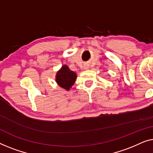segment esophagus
Wrapping results in <instances>:
<instances>
[{
  "mask_svg": "<svg viewBox=\"0 0 153 153\" xmlns=\"http://www.w3.org/2000/svg\"><path fill=\"white\" fill-rule=\"evenodd\" d=\"M87 68H88L87 66H85V69H87Z\"/></svg>",
  "mask_w": 153,
  "mask_h": 153,
  "instance_id": "1",
  "label": "esophagus"
}]
</instances>
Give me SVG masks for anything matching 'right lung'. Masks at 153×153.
<instances>
[{
	"mask_svg": "<svg viewBox=\"0 0 153 153\" xmlns=\"http://www.w3.org/2000/svg\"><path fill=\"white\" fill-rule=\"evenodd\" d=\"M76 78V73L70 70L68 66L65 64L62 66L55 76V81L58 86L66 91H69L74 85Z\"/></svg>",
	"mask_w": 153,
	"mask_h": 153,
	"instance_id": "right-lung-1",
	"label": "right lung"
}]
</instances>
